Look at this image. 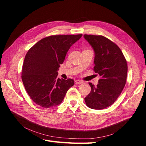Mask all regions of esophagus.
Here are the masks:
<instances>
[{"label": "esophagus", "instance_id": "esophagus-1", "mask_svg": "<svg viewBox=\"0 0 146 146\" xmlns=\"http://www.w3.org/2000/svg\"><path fill=\"white\" fill-rule=\"evenodd\" d=\"M83 83V82L82 80H76L75 81V83L76 85H80V84H82Z\"/></svg>", "mask_w": 146, "mask_h": 146}]
</instances>
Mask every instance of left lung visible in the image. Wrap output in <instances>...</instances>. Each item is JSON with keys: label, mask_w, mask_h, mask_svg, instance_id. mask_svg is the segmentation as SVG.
<instances>
[{"label": "left lung", "mask_w": 146, "mask_h": 146, "mask_svg": "<svg viewBox=\"0 0 146 146\" xmlns=\"http://www.w3.org/2000/svg\"><path fill=\"white\" fill-rule=\"evenodd\" d=\"M83 36L94 49V70L100 76L96 86L89 83L91 92L85 101L92 109H104L115 102L124 88L127 64L119 46L110 39L103 36Z\"/></svg>", "instance_id": "8db88e82"}]
</instances>
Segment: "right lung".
Segmentation results:
<instances>
[{"label":"right lung","mask_w":146,"mask_h":146,"mask_svg":"<svg viewBox=\"0 0 146 146\" xmlns=\"http://www.w3.org/2000/svg\"><path fill=\"white\" fill-rule=\"evenodd\" d=\"M82 35H55L40 40L27 51L22 80L31 98L44 108L57 106L63 100L74 80L58 78V71L67 52Z\"/></svg>","instance_id":"1"}]
</instances>
